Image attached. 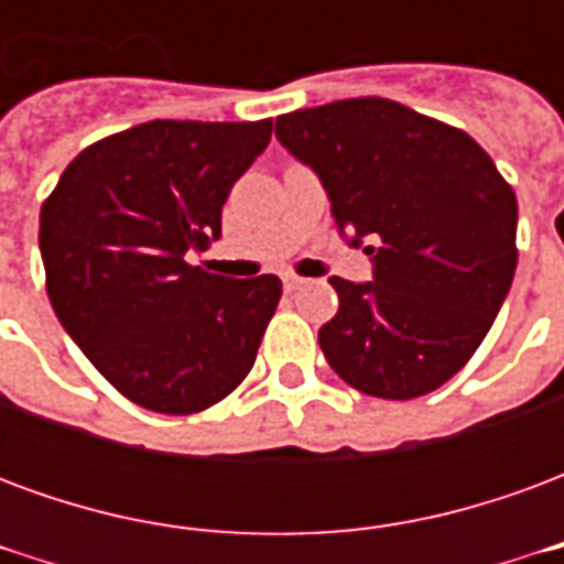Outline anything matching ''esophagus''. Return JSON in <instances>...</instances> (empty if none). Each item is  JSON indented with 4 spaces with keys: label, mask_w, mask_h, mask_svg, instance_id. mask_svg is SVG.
<instances>
[{
    "label": "esophagus",
    "mask_w": 564,
    "mask_h": 564,
    "mask_svg": "<svg viewBox=\"0 0 564 564\" xmlns=\"http://www.w3.org/2000/svg\"><path fill=\"white\" fill-rule=\"evenodd\" d=\"M305 278H299V274H283V286H286V293H295V290H302L305 286Z\"/></svg>",
    "instance_id": "obj_1"
}]
</instances>
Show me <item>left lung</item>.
Here are the masks:
<instances>
[{"label":"left lung","mask_w":564,"mask_h":564,"mask_svg":"<svg viewBox=\"0 0 564 564\" xmlns=\"http://www.w3.org/2000/svg\"><path fill=\"white\" fill-rule=\"evenodd\" d=\"M375 281L332 278L338 314L319 329L335 375L408 402L444 387L496 319L517 271V196L462 129L380 96L278 117Z\"/></svg>","instance_id":"obj_1"}]
</instances>
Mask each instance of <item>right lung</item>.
Listing matches in <instances>:
<instances>
[{
	"mask_svg": "<svg viewBox=\"0 0 564 564\" xmlns=\"http://www.w3.org/2000/svg\"><path fill=\"white\" fill-rule=\"evenodd\" d=\"M271 141L245 123L150 120L84 148L44 198V286L63 329L129 402L198 414L257 362L283 283L189 265L223 202Z\"/></svg>",
	"mask_w": 564,
	"mask_h": 564,
	"instance_id": "add662e5",
	"label": "right lung"
}]
</instances>
